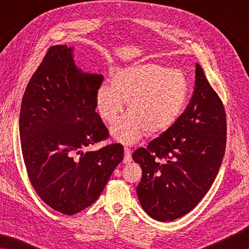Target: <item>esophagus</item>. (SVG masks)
<instances>
[{
  "label": "esophagus",
  "instance_id": "1",
  "mask_svg": "<svg viewBox=\"0 0 249 249\" xmlns=\"http://www.w3.org/2000/svg\"><path fill=\"white\" fill-rule=\"evenodd\" d=\"M124 154H125L124 159H123L124 163H128L132 161V153H130V149L128 148V147H125L124 148Z\"/></svg>",
  "mask_w": 249,
  "mask_h": 249
}]
</instances>
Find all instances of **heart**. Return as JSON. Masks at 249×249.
Masks as SVG:
<instances>
[{"label": "heart", "mask_w": 249, "mask_h": 249, "mask_svg": "<svg viewBox=\"0 0 249 249\" xmlns=\"http://www.w3.org/2000/svg\"><path fill=\"white\" fill-rule=\"evenodd\" d=\"M95 94V107L104 122L111 124L124 111L128 115L116 122L112 134L120 142L132 144L148 133L157 136L170 129L182 115L189 83L180 70L156 64L117 69Z\"/></svg>", "instance_id": "b5f03b06"}]
</instances>
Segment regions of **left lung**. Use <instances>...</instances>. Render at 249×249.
Segmentation results:
<instances>
[{"mask_svg":"<svg viewBox=\"0 0 249 249\" xmlns=\"http://www.w3.org/2000/svg\"><path fill=\"white\" fill-rule=\"evenodd\" d=\"M225 147L224 105L196 64L192 98L179 121L133 153L142 171L136 191L146 213L168 222L195 209L215 179Z\"/></svg>","mask_w":249,"mask_h":249,"instance_id":"1","label":"left lung"}]
</instances>
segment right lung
Instances as JSON below:
<instances>
[{
	"mask_svg": "<svg viewBox=\"0 0 249 249\" xmlns=\"http://www.w3.org/2000/svg\"><path fill=\"white\" fill-rule=\"evenodd\" d=\"M71 50L48 49L25 89L19 114L29 181L46 204L66 215L94 203L124 156L119 142L83 151L109 136L95 112L103 77L81 72Z\"/></svg>",
	"mask_w": 249,
	"mask_h": 249,
	"instance_id": "obj_1",
	"label": "right lung"
}]
</instances>
